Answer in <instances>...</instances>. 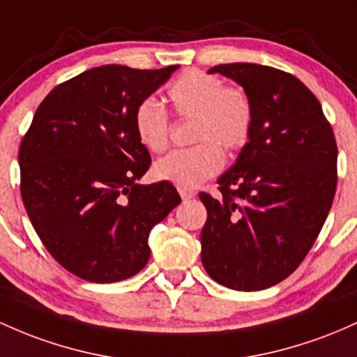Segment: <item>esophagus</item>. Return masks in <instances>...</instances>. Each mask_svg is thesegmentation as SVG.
<instances>
[{
	"label": "esophagus",
	"instance_id": "34e87169",
	"mask_svg": "<svg viewBox=\"0 0 357 357\" xmlns=\"http://www.w3.org/2000/svg\"><path fill=\"white\" fill-rule=\"evenodd\" d=\"M179 195H181V198L183 199H191V198H195V191L193 190H179Z\"/></svg>",
	"mask_w": 357,
	"mask_h": 357
}]
</instances>
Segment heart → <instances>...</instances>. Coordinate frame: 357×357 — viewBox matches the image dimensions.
<instances>
[{"label":"heart","instance_id":"1","mask_svg":"<svg viewBox=\"0 0 357 357\" xmlns=\"http://www.w3.org/2000/svg\"><path fill=\"white\" fill-rule=\"evenodd\" d=\"M172 112L193 120L191 142L197 146L174 151L154 164V176L179 190H195L223 167L227 152H237L249 142L254 128L252 98L242 86H229L206 70L191 69L167 88ZM134 128L147 151L162 152L169 146V115L155 98L137 105Z\"/></svg>","mask_w":357,"mask_h":357}]
</instances>
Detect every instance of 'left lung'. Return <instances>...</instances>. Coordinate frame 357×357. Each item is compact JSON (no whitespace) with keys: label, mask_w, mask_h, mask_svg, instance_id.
Instances as JSON below:
<instances>
[{"label":"left lung","mask_w":357,"mask_h":357,"mask_svg":"<svg viewBox=\"0 0 357 357\" xmlns=\"http://www.w3.org/2000/svg\"><path fill=\"white\" fill-rule=\"evenodd\" d=\"M252 98L254 128L220 197L199 193L206 217L202 262L237 291L274 287L295 271L322 230L337 186V144L315 95L269 66H215Z\"/></svg>","instance_id":"obj_1"}]
</instances>
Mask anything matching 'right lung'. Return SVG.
<instances>
[{
    "mask_svg": "<svg viewBox=\"0 0 357 357\" xmlns=\"http://www.w3.org/2000/svg\"><path fill=\"white\" fill-rule=\"evenodd\" d=\"M176 69L84 70L45 96L22 139L23 205L50 256L77 278L115 283L139 273L149 232L181 202L167 181L137 185L151 154L134 128L137 105Z\"/></svg>",
    "mask_w": 357,
    "mask_h": 357,
    "instance_id": "1",
    "label": "right lung"
}]
</instances>
